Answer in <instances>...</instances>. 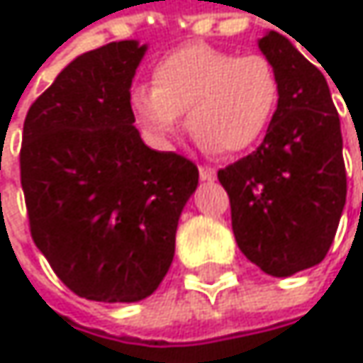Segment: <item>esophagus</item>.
I'll use <instances>...</instances> for the list:
<instances>
[{
	"label": "esophagus",
	"mask_w": 363,
	"mask_h": 363,
	"mask_svg": "<svg viewBox=\"0 0 363 363\" xmlns=\"http://www.w3.org/2000/svg\"><path fill=\"white\" fill-rule=\"evenodd\" d=\"M199 179L203 182L216 181V170L214 168H208V166H199Z\"/></svg>",
	"instance_id": "34e87169"
}]
</instances>
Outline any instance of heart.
Instances as JSON below:
<instances>
[{
    "label": "heart",
    "mask_w": 363,
    "mask_h": 363,
    "mask_svg": "<svg viewBox=\"0 0 363 363\" xmlns=\"http://www.w3.org/2000/svg\"><path fill=\"white\" fill-rule=\"evenodd\" d=\"M279 88L277 69L264 54L189 43L155 65L153 88H134L130 107L157 145H170L189 113V130L203 149L235 155L267 134Z\"/></svg>",
    "instance_id": "heart-1"
}]
</instances>
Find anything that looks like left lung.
Masks as SVG:
<instances>
[{
	"instance_id": "left-lung-1",
	"label": "left lung",
	"mask_w": 363,
	"mask_h": 363,
	"mask_svg": "<svg viewBox=\"0 0 363 363\" xmlns=\"http://www.w3.org/2000/svg\"><path fill=\"white\" fill-rule=\"evenodd\" d=\"M258 48L277 69L279 107L260 147L218 181L240 250L267 275L290 277L322 262L336 235L347 199L340 119L326 75L288 37L269 31Z\"/></svg>"
}]
</instances>
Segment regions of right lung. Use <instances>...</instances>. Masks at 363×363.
<instances>
[{"mask_svg": "<svg viewBox=\"0 0 363 363\" xmlns=\"http://www.w3.org/2000/svg\"><path fill=\"white\" fill-rule=\"evenodd\" d=\"M147 43L113 41L71 60L31 105L21 182L31 238L60 281L99 303H138L166 277L199 172L147 147L130 88Z\"/></svg>", "mask_w": 363, "mask_h": 363, "instance_id": "add662e5", "label": "right lung"}]
</instances>
